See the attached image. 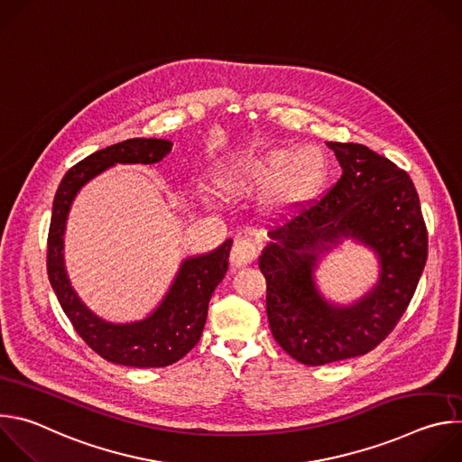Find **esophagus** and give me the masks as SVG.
Segmentation results:
<instances>
[{"mask_svg": "<svg viewBox=\"0 0 462 462\" xmlns=\"http://www.w3.org/2000/svg\"><path fill=\"white\" fill-rule=\"evenodd\" d=\"M257 254H259V246L255 245L254 239L237 237L232 246L230 261L234 267H245V265H250V263L257 257Z\"/></svg>", "mask_w": 462, "mask_h": 462, "instance_id": "esophagus-1", "label": "esophagus"}]
</instances>
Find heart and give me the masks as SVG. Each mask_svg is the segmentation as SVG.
Wrapping results in <instances>:
<instances>
[{"label":"heart","instance_id":"1","mask_svg":"<svg viewBox=\"0 0 462 462\" xmlns=\"http://www.w3.org/2000/svg\"><path fill=\"white\" fill-rule=\"evenodd\" d=\"M307 154H318L320 157V166L310 172L311 162L306 157ZM305 156L304 160L302 157ZM304 161L301 162L300 159ZM280 175V189L285 197H303L310 193L323 177V161L318 150L305 148L301 152H296L287 157L285 152L276 150L263 157L248 161L243 170H239L237 175H228L225 180L228 186L237 184L241 179L248 180H267Z\"/></svg>","mask_w":462,"mask_h":462}]
</instances>
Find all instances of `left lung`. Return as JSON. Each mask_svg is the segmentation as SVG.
Returning a JSON list of instances; mask_svg holds the SVG:
<instances>
[{"label":"left lung","instance_id":"obj_1","mask_svg":"<svg viewBox=\"0 0 462 462\" xmlns=\"http://www.w3.org/2000/svg\"><path fill=\"white\" fill-rule=\"evenodd\" d=\"M327 146L342 177L271 230L274 243L259 255L273 337L305 365L362 356L382 344L404 316L428 259V228L410 175L364 144ZM342 236L367 244L381 259L379 285L351 308L327 304L311 278L315 263Z\"/></svg>","mask_w":462,"mask_h":462}]
</instances>
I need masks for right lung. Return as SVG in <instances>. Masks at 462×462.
<instances>
[{
	"label": "right lung",
	"mask_w": 462,
	"mask_h": 462,
	"mask_svg": "<svg viewBox=\"0 0 462 462\" xmlns=\"http://www.w3.org/2000/svg\"><path fill=\"white\" fill-rule=\"evenodd\" d=\"M162 139H129L98 150L63 175L47 237L51 287L79 337L104 360L129 367H164L188 355L199 342L208 301L228 271L232 239L217 250L186 259L157 310L143 321L109 323L95 316L73 291L63 267V230L77 191L113 164H153L171 152Z\"/></svg>",
	"instance_id": "1"
}]
</instances>
